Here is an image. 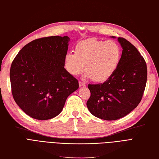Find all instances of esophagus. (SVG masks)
<instances>
[{"mask_svg":"<svg viewBox=\"0 0 159 159\" xmlns=\"http://www.w3.org/2000/svg\"><path fill=\"white\" fill-rule=\"evenodd\" d=\"M79 86L80 87H84V86H86V84L84 83H83V82H79Z\"/></svg>","mask_w":159,"mask_h":159,"instance_id":"obj_1","label":"esophagus"}]
</instances>
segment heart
<instances>
[{
    "label": "heart",
    "mask_w": 159,
    "mask_h": 159,
    "mask_svg": "<svg viewBox=\"0 0 159 159\" xmlns=\"http://www.w3.org/2000/svg\"><path fill=\"white\" fill-rule=\"evenodd\" d=\"M120 56V48L114 41L87 39L75 45V53L65 55L63 64L66 72L73 76L83 73L84 66L85 78L102 83L115 73Z\"/></svg>",
    "instance_id": "1"
}]
</instances>
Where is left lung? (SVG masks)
I'll return each instance as SVG.
<instances>
[{
  "label": "left lung",
  "mask_w": 159,
  "mask_h": 159,
  "mask_svg": "<svg viewBox=\"0 0 159 159\" xmlns=\"http://www.w3.org/2000/svg\"><path fill=\"white\" fill-rule=\"evenodd\" d=\"M117 41L123 50L115 73L103 84L88 85L91 94L86 102L89 110L95 117L108 121L124 117L135 108L147 78V65L139 51L124 38Z\"/></svg>",
  "instance_id": "1"
}]
</instances>
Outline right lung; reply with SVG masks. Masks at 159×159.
I'll return each mask as SVG.
<instances>
[{"mask_svg":"<svg viewBox=\"0 0 159 159\" xmlns=\"http://www.w3.org/2000/svg\"><path fill=\"white\" fill-rule=\"evenodd\" d=\"M68 36L35 39L20 51L10 71L12 93L24 112L47 120L63 110L67 97L79 89V82L64 68Z\"/></svg>","mask_w":159,"mask_h":159,"instance_id":"add662e5","label":"right lung"}]
</instances>
